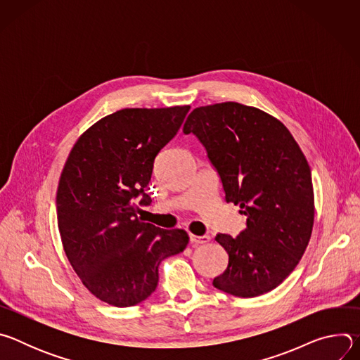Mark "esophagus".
Returning <instances> with one entry per match:
<instances>
[{
  "instance_id": "obj_1",
  "label": "esophagus",
  "mask_w": 360,
  "mask_h": 360,
  "mask_svg": "<svg viewBox=\"0 0 360 360\" xmlns=\"http://www.w3.org/2000/svg\"><path fill=\"white\" fill-rule=\"evenodd\" d=\"M189 240H191V243H192V245H200V243H207V242H210V240H211V236H208V235L198 236V235L191 233V235H189Z\"/></svg>"
}]
</instances>
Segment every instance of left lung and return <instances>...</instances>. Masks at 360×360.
<instances>
[{"mask_svg":"<svg viewBox=\"0 0 360 360\" xmlns=\"http://www.w3.org/2000/svg\"><path fill=\"white\" fill-rule=\"evenodd\" d=\"M184 132L207 149L225 200L246 217L238 236L215 238L229 262L214 286L238 297L275 289L299 264L314 228L312 174L297 142L279 120L238 102L195 108Z\"/></svg>","mask_w":360,"mask_h":360,"instance_id":"left-lung-1","label":"left lung"}]
</instances>
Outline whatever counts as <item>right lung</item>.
Instances as JSON below:
<instances>
[{"label": "right lung", "instance_id": "obj_1", "mask_svg": "<svg viewBox=\"0 0 360 360\" xmlns=\"http://www.w3.org/2000/svg\"><path fill=\"white\" fill-rule=\"evenodd\" d=\"M189 105L125 108L75 142L57 191V219L67 258L99 300L141 303L158 285L160 264L182 252L184 229H161L138 217L158 152L176 135Z\"/></svg>", "mask_w": 360, "mask_h": 360}]
</instances>
